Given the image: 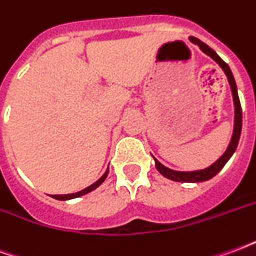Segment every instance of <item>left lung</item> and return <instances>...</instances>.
<instances>
[{"label":"left lung","instance_id":"left-lung-1","mask_svg":"<svg viewBox=\"0 0 256 256\" xmlns=\"http://www.w3.org/2000/svg\"><path fill=\"white\" fill-rule=\"evenodd\" d=\"M189 41L198 45L200 48V50L207 54L210 58L214 60L215 63L218 64L222 71L225 72L226 78H228V82H229V86H230L232 90V97H233V106H234V120H233V133H232V138L229 141V145L226 150L222 154L220 158H218L216 160L210 164L208 167L206 168H202V170H193V172H178V170H172V168H168L164 164H162L160 162L156 159L155 156L154 160H155V167L158 172H160L163 177L168 178L172 181H176V182H203V181H208L212 177H215L218 172L224 168L228 160L230 159L234 150H236L237 145H238V140H240V134H242V106H240V100H238V93H237V86L236 80H234V76L232 74L229 66L222 60V58L216 54L214 49H211L208 45H206L204 42H202L198 38L194 36H189Z\"/></svg>","mask_w":256,"mask_h":256}]
</instances>
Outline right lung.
Listing matches in <instances>:
<instances>
[{"instance_id": "obj_1", "label": "right lung", "mask_w": 256, "mask_h": 256, "mask_svg": "<svg viewBox=\"0 0 256 256\" xmlns=\"http://www.w3.org/2000/svg\"><path fill=\"white\" fill-rule=\"evenodd\" d=\"M108 172H110V167L106 168V172L101 176L96 182H93L92 185H89L88 188L82 189V190H79V192H75V193H68V194H52L53 198H56V200H71V198H80V196H84V194H88L89 192H92V190H94L96 188H98L101 184L106 181V176H108Z\"/></svg>"}]
</instances>
